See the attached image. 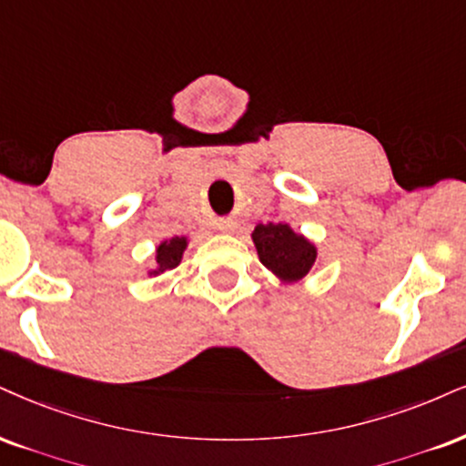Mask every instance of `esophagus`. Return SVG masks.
Listing matches in <instances>:
<instances>
[{
  "instance_id": "obj_1",
  "label": "esophagus",
  "mask_w": 466,
  "mask_h": 466,
  "mask_svg": "<svg viewBox=\"0 0 466 466\" xmlns=\"http://www.w3.org/2000/svg\"><path fill=\"white\" fill-rule=\"evenodd\" d=\"M233 227H235V224L231 220H227V222L220 224V228H233Z\"/></svg>"
}]
</instances>
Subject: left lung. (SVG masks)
Instances as JSON below:
<instances>
[{
    "instance_id": "1",
    "label": "left lung",
    "mask_w": 466,
    "mask_h": 466,
    "mask_svg": "<svg viewBox=\"0 0 466 466\" xmlns=\"http://www.w3.org/2000/svg\"><path fill=\"white\" fill-rule=\"evenodd\" d=\"M252 242L257 246L263 266L283 280H300L307 277L318 257L315 246L283 222L259 224L252 231Z\"/></svg>"
}]
</instances>
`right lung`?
<instances>
[{"instance_id": "obj_1", "label": "right lung", "mask_w": 466, "mask_h": 466, "mask_svg": "<svg viewBox=\"0 0 466 466\" xmlns=\"http://www.w3.org/2000/svg\"><path fill=\"white\" fill-rule=\"evenodd\" d=\"M186 238H172L170 242L159 244L157 248V269L155 274L164 272V269H172L179 266L183 250H186Z\"/></svg>"}]
</instances>
